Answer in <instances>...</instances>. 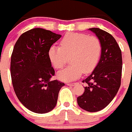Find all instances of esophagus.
Segmentation results:
<instances>
[{"instance_id": "esophagus-1", "label": "esophagus", "mask_w": 132, "mask_h": 132, "mask_svg": "<svg viewBox=\"0 0 132 132\" xmlns=\"http://www.w3.org/2000/svg\"><path fill=\"white\" fill-rule=\"evenodd\" d=\"M66 85L68 86H73L74 85H76V83H67Z\"/></svg>"}]
</instances>
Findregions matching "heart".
I'll use <instances>...</instances> for the list:
<instances>
[{
	"instance_id": "1",
	"label": "heart",
	"mask_w": 132,
	"mask_h": 132,
	"mask_svg": "<svg viewBox=\"0 0 132 132\" xmlns=\"http://www.w3.org/2000/svg\"><path fill=\"white\" fill-rule=\"evenodd\" d=\"M102 44L99 38L81 33L70 32L60 41V47L53 45L48 50L49 61L56 69L62 68L70 57L71 64L60 70L57 76L63 81L76 79L84 72H92L99 62Z\"/></svg>"
}]
</instances>
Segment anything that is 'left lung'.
Returning <instances> with one entry per match:
<instances>
[{"instance_id":"1","label":"left lung","mask_w":132,"mask_h":132,"mask_svg":"<svg viewBox=\"0 0 132 132\" xmlns=\"http://www.w3.org/2000/svg\"><path fill=\"white\" fill-rule=\"evenodd\" d=\"M102 44V54L92 73L82 82L85 92L77 97L79 106L89 112H96L109 105L117 93L121 83L122 53L113 36L98 28L89 29Z\"/></svg>"}]
</instances>
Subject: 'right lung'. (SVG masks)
<instances>
[{"instance_id":"right-lung-1","label":"right lung","mask_w":132,"mask_h":132,"mask_svg":"<svg viewBox=\"0 0 132 132\" xmlns=\"http://www.w3.org/2000/svg\"><path fill=\"white\" fill-rule=\"evenodd\" d=\"M61 35L41 28L22 34L16 42L10 62L13 90L25 108L36 113L52 110L64 83L51 81L55 70L48 58L49 47Z\"/></svg>"}]
</instances>
